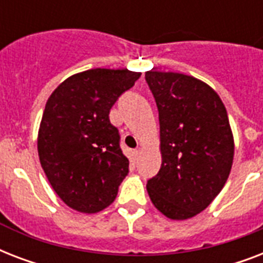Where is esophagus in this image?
Listing matches in <instances>:
<instances>
[{
    "mask_svg": "<svg viewBox=\"0 0 263 263\" xmlns=\"http://www.w3.org/2000/svg\"><path fill=\"white\" fill-rule=\"evenodd\" d=\"M140 154H142V150H140V148H136V150H134V153H132V156H134V160H135V161L139 160Z\"/></svg>",
    "mask_w": 263,
    "mask_h": 263,
    "instance_id": "34e87169",
    "label": "esophagus"
}]
</instances>
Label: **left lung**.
<instances>
[{
	"label": "left lung",
	"instance_id": "left-lung-1",
	"mask_svg": "<svg viewBox=\"0 0 263 263\" xmlns=\"http://www.w3.org/2000/svg\"><path fill=\"white\" fill-rule=\"evenodd\" d=\"M160 117V172L147 181L158 212L188 220L221 192L232 169L235 140L220 95L177 72H146Z\"/></svg>",
	"mask_w": 263,
	"mask_h": 263
}]
</instances>
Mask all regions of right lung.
Instances as JSON below:
<instances>
[{"label":"right lung","mask_w":263,"mask_h":263,"mask_svg":"<svg viewBox=\"0 0 263 263\" xmlns=\"http://www.w3.org/2000/svg\"><path fill=\"white\" fill-rule=\"evenodd\" d=\"M140 72L94 68L65 79L49 97L38 156L51 188L76 212L94 214L115 202L129 160L109 111Z\"/></svg>","instance_id":"right-lung-1"}]
</instances>
